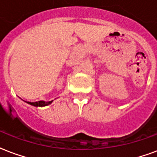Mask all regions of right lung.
Returning <instances> with one entry per match:
<instances>
[{
	"label": "right lung",
	"mask_w": 157,
	"mask_h": 157,
	"mask_svg": "<svg viewBox=\"0 0 157 157\" xmlns=\"http://www.w3.org/2000/svg\"><path fill=\"white\" fill-rule=\"evenodd\" d=\"M52 102V100L51 101H44V100H40V101H37V102H27L28 104L36 107H44V106H47V105H50Z\"/></svg>",
	"instance_id": "obj_1"
}]
</instances>
